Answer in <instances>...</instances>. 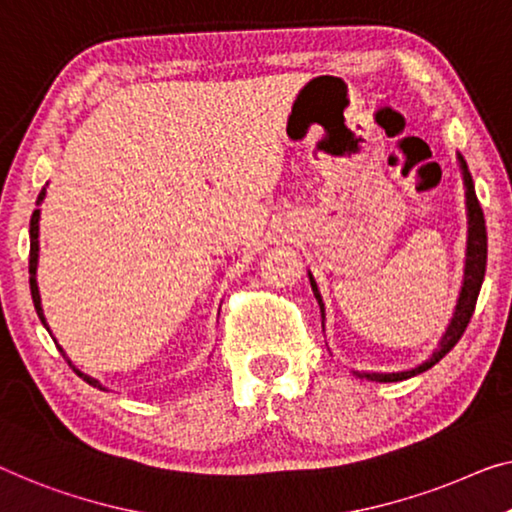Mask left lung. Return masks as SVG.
<instances>
[{
	"instance_id": "8db88e82",
	"label": "left lung",
	"mask_w": 512,
	"mask_h": 512,
	"mask_svg": "<svg viewBox=\"0 0 512 512\" xmlns=\"http://www.w3.org/2000/svg\"><path fill=\"white\" fill-rule=\"evenodd\" d=\"M460 167H462V174H464V186H467V209H469L467 271H464V285H462L460 301H457V308H455V317L451 319V326H448L444 340H441V347L432 354V358H427L423 365H418V368H414V370L391 372V375H384V372H372V375H368V372H363V375H358V377H368L372 381H402V379H409L414 375H421V372L430 370L432 365H437L441 358L451 352L457 342H460L464 331H467L471 317H474L476 301H478L480 287H483L485 266H487V230H485L483 209H480V202L476 197L474 179H471L467 160H464L462 156H460ZM310 285H312V292H315V299L319 303V310H322V315H324L322 296H319L317 285H315V280H312V276H310Z\"/></svg>"
}]
</instances>
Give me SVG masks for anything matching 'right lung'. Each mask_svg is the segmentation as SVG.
<instances>
[{"instance_id":"right-lung-1","label":"right lung","mask_w":512,"mask_h":512,"mask_svg":"<svg viewBox=\"0 0 512 512\" xmlns=\"http://www.w3.org/2000/svg\"><path fill=\"white\" fill-rule=\"evenodd\" d=\"M43 197H45V188L41 190V193H38V202H41ZM38 213H41V211L36 209V211L32 213V220H29V289H32V301H34L36 315H38V319H41V322H43L45 329H48V324H45V317H43V308H41V296H38V285H36V262H38ZM59 352L64 354V349L59 347ZM64 358H66V354H64ZM66 361H68V358H66ZM68 365H71L75 375L85 379L89 386H98V388H101V384H98V381H96L94 377H89V375H85V372H80L78 368H75V365H73L71 361H68Z\"/></svg>"}]
</instances>
